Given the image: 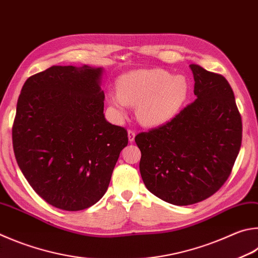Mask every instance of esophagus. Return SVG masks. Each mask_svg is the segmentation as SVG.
Here are the masks:
<instances>
[{
  "label": "esophagus",
  "mask_w": 258,
  "mask_h": 258,
  "mask_svg": "<svg viewBox=\"0 0 258 258\" xmlns=\"http://www.w3.org/2000/svg\"><path fill=\"white\" fill-rule=\"evenodd\" d=\"M134 138H135V131L134 130H128V141L130 142H133L134 141Z\"/></svg>",
  "instance_id": "obj_1"
}]
</instances>
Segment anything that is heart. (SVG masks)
Returning <instances> with one entry per match:
<instances>
[{
	"label": "heart",
	"instance_id": "1",
	"mask_svg": "<svg viewBox=\"0 0 258 258\" xmlns=\"http://www.w3.org/2000/svg\"><path fill=\"white\" fill-rule=\"evenodd\" d=\"M117 91L107 92V99L118 115L127 106H137L138 118L149 126L161 125L179 111L188 93L182 76L172 77L165 70H138L118 78Z\"/></svg>",
	"mask_w": 258,
	"mask_h": 258
}]
</instances>
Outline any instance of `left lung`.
<instances>
[{"mask_svg":"<svg viewBox=\"0 0 258 258\" xmlns=\"http://www.w3.org/2000/svg\"><path fill=\"white\" fill-rule=\"evenodd\" d=\"M196 100L167 123L135 137L147 188L174 205L207 200L231 174L242 139L241 116L226 78L190 64Z\"/></svg>","mask_w":258,"mask_h":258,"instance_id":"obj_1","label":"left lung"}]
</instances>
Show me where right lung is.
Wrapping results in <instances>:
<instances>
[{
  "label": "right lung",
  "instance_id": "right-lung-1",
  "mask_svg": "<svg viewBox=\"0 0 258 258\" xmlns=\"http://www.w3.org/2000/svg\"><path fill=\"white\" fill-rule=\"evenodd\" d=\"M100 68L51 67L27 79L12 126L16 160L37 194L79 211L108 188L127 131L104 116Z\"/></svg>",
  "mask_w": 258,
  "mask_h": 258
}]
</instances>
